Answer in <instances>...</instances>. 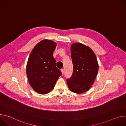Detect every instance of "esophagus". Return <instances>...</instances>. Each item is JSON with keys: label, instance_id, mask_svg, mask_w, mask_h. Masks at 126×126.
<instances>
[{"label": "esophagus", "instance_id": "esophagus-1", "mask_svg": "<svg viewBox=\"0 0 126 126\" xmlns=\"http://www.w3.org/2000/svg\"><path fill=\"white\" fill-rule=\"evenodd\" d=\"M61 71L62 74H63V73H64V70L63 69H61Z\"/></svg>", "mask_w": 126, "mask_h": 126}]
</instances>
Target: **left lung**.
Masks as SVG:
<instances>
[{
	"label": "left lung",
	"instance_id": "left-lung-1",
	"mask_svg": "<svg viewBox=\"0 0 126 126\" xmlns=\"http://www.w3.org/2000/svg\"><path fill=\"white\" fill-rule=\"evenodd\" d=\"M73 73L67 80L70 90L76 94L87 92L94 84L98 74L99 65L92 49L82 43L71 45Z\"/></svg>",
	"mask_w": 126,
	"mask_h": 126
}]
</instances>
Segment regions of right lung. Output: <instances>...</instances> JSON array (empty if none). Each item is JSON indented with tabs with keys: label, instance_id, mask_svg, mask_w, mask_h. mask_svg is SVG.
Wrapping results in <instances>:
<instances>
[{
	"label": "right lung",
	"instance_id": "right-lung-1",
	"mask_svg": "<svg viewBox=\"0 0 126 126\" xmlns=\"http://www.w3.org/2000/svg\"><path fill=\"white\" fill-rule=\"evenodd\" d=\"M56 46L53 41L42 40L35 46L29 56L26 65L29 83L39 94L49 93L62 74L53 56Z\"/></svg>",
	"mask_w": 126,
	"mask_h": 126
}]
</instances>
